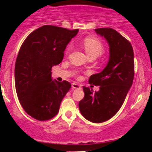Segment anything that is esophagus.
I'll list each match as a JSON object with an SVG mask.
<instances>
[{"instance_id": "1", "label": "esophagus", "mask_w": 152, "mask_h": 152, "mask_svg": "<svg viewBox=\"0 0 152 152\" xmlns=\"http://www.w3.org/2000/svg\"><path fill=\"white\" fill-rule=\"evenodd\" d=\"M72 87V89H79V88H81L80 84H77V83H73Z\"/></svg>"}]
</instances>
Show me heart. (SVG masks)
I'll return each mask as SVG.
<instances>
[{
    "instance_id": "heart-1",
    "label": "heart",
    "mask_w": 152,
    "mask_h": 152,
    "mask_svg": "<svg viewBox=\"0 0 152 152\" xmlns=\"http://www.w3.org/2000/svg\"><path fill=\"white\" fill-rule=\"evenodd\" d=\"M83 45L89 57H97L104 51L103 43L94 37H87L83 41Z\"/></svg>"
}]
</instances>
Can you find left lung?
I'll return each instance as SVG.
<instances>
[{
  "label": "left lung",
  "instance_id": "1",
  "mask_svg": "<svg viewBox=\"0 0 152 152\" xmlns=\"http://www.w3.org/2000/svg\"><path fill=\"white\" fill-rule=\"evenodd\" d=\"M110 45V59L101 72L91 75L89 83L100 86L95 93L83 87L84 97L79 110L85 119L95 123H103L119 110L134 78V52L129 41L112 28L95 29Z\"/></svg>",
  "mask_w": 152,
  "mask_h": 152
}]
</instances>
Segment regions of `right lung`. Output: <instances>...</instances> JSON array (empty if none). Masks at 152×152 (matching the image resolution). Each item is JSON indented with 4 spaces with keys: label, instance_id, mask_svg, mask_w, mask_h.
<instances>
[{
    "label": "right lung",
    "instance_id": "add662e5",
    "mask_svg": "<svg viewBox=\"0 0 152 152\" xmlns=\"http://www.w3.org/2000/svg\"><path fill=\"white\" fill-rule=\"evenodd\" d=\"M78 29L45 25L24 40L15 64V87L26 113L39 121L52 119L72 87L67 80H52V68L60 64L64 51Z\"/></svg>",
    "mask_w": 152,
    "mask_h": 152
}]
</instances>
